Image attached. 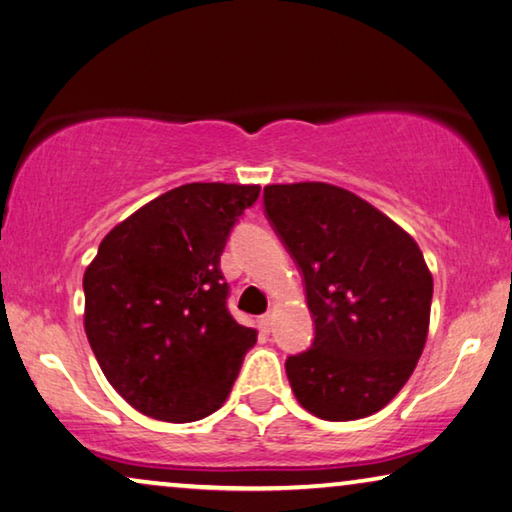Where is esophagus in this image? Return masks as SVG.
I'll return each instance as SVG.
<instances>
[{"instance_id":"esophagus-1","label":"esophagus","mask_w":512,"mask_h":512,"mask_svg":"<svg viewBox=\"0 0 512 512\" xmlns=\"http://www.w3.org/2000/svg\"><path fill=\"white\" fill-rule=\"evenodd\" d=\"M272 322H274V316H272V313H265V316L258 318V327H261L263 332H270V329H272Z\"/></svg>"}]
</instances>
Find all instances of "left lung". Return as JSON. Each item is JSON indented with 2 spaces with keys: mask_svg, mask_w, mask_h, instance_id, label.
<instances>
[{
  "mask_svg": "<svg viewBox=\"0 0 512 512\" xmlns=\"http://www.w3.org/2000/svg\"><path fill=\"white\" fill-rule=\"evenodd\" d=\"M265 212L304 274L316 338L288 357L306 412L355 421L405 387L428 338L432 274L419 245L371 203L329 183L267 185Z\"/></svg>",
  "mask_w": 512,
  "mask_h": 512,
  "instance_id": "1",
  "label": "left lung"
}]
</instances>
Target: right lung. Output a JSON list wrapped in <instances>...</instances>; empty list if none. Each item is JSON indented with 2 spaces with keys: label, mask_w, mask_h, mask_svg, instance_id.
<instances>
[{
  "label": "right lung",
  "mask_w": 512,
  "mask_h": 512,
  "mask_svg": "<svg viewBox=\"0 0 512 512\" xmlns=\"http://www.w3.org/2000/svg\"><path fill=\"white\" fill-rule=\"evenodd\" d=\"M258 194V185L187 183L102 238L84 272V332L137 412L190 423L229 398L256 329L226 309L219 256Z\"/></svg>",
  "instance_id": "add662e5"
}]
</instances>
